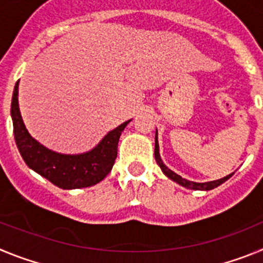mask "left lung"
<instances>
[{
	"mask_svg": "<svg viewBox=\"0 0 263 263\" xmlns=\"http://www.w3.org/2000/svg\"><path fill=\"white\" fill-rule=\"evenodd\" d=\"M154 155H155V160H157V163L159 164V167L162 168V171H163L164 175L167 176V178H170L171 180H174V182H176L178 184L183 185V187L185 188H191V190H200V191H210V190H213V188L218 187L220 184H222L224 182H227L228 179L231 178L233 174H231V175H227L225 178L222 179H218V180H213V182H206V183H196V182H190V180H187V179L182 178L180 175H178V174H175L174 171H171V170L168 168V167L166 166V164L163 163V160H162V158H160L159 155V145H158V132L155 133V150H154Z\"/></svg>",
	"mask_w": 263,
	"mask_h": 263,
	"instance_id": "1",
	"label": "left lung"
}]
</instances>
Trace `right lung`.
I'll list each match as a JSON object with an SVG mask.
<instances>
[{
    "label": "right lung",
    "mask_w": 263,
    "mask_h": 263,
    "mask_svg": "<svg viewBox=\"0 0 263 263\" xmlns=\"http://www.w3.org/2000/svg\"><path fill=\"white\" fill-rule=\"evenodd\" d=\"M18 83L14 87L10 111L14 138L25 163L63 190L90 187L101 182L115 164L120 136L130 120L109 132L90 152L76 155L55 153L32 138L23 124L18 105Z\"/></svg>",
    "instance_id": "right-lung-1"
}]
</instances>
